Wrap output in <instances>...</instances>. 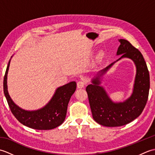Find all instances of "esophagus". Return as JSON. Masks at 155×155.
<instances>
[{
    "label": "esophagus",
    "instance_id": "1",
    "mask_svg": "<svg viewBox=\"0 0 155 155\" xmlns=\"http://www.w3.org/2000/svg\"><path fill=\"white\" fill-rule=\"evenodd\" d=\"M86 83H86V81L84 80V79H82L81 81H79L77 83V87L78 88H83L85 86V84H86Z\"/></svg>",
    "mask_w": 155,
    "mask_h": 155
}]
</instances>
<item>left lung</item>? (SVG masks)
Here are the masks:
<instances>
[{
    "label": "left lung",
    "mask_w": 155,
    "mask_h": 155,
    "mask_svg": "<svg viewBox=\"0 0 155 155\" xmlns=\"http://www.w3.org/2000/svg\"><path fill=\"white\" fill-rule=\"evenodd\" d=\"M117 55L121 57L98 72L86 88L94 120L103 126L115 127L127 124L142 113L145 107L150 88L149 72L141 52L128 41L120 39ZM123 58L131 59L136 66L137 72L133 93L127 100L114 103L100 84V77L115 62Z\"/></svg>",
    "instance_id": "obj_1"
}]
</instances>
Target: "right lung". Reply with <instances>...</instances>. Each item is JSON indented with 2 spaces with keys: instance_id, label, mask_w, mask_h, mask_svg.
I'll use <instances>...</instances> for the list:
<instances>
[{
  "instance_id": "obj_1",
  "label": "right lung",
  "mask_w": 155,
  "mask_h": 155,
  "mask_svg": "<svg viewBox=\"0 0 155 155\" xmlns=\"http://www.w3.org/2000/svg\"><path fill=\"white\" fill-rule=\"evenodd\" d=\"M11 60L5 72L3 88L8 106L13 115L20 123L37 130H51L63 123L67 114L68 104L77 88L72 81L58 87L51 101L44 107L37 110H26L17 106L11 99L7 89V74Z\"/></svg>"
}]
</instances>
